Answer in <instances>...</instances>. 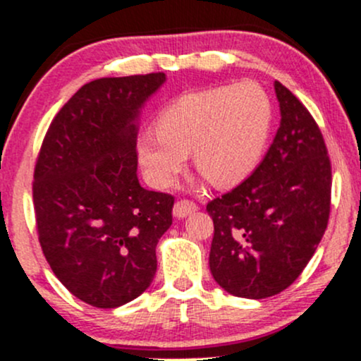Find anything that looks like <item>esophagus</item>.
I'll use <instances>...</instances> for the list:
<instances>
[{
	"instance_id": "34e87169",
	"label": "esophagus",
	"mask_w": 361,
	"mask_h": 361,
	"mask_svg": "<svg viewBox=\"0 0 361 361\" xmlns=\"http://www.w3.org/2000/svg\"><path fill=\"white\" fill-rule=\"evenodd\" d=\"M197 209H199V205H197L195 202L181 199V200H178L176 204H174L173 214H174V217H187L192 212H195Z\"/></svg>"
}]
</instances>
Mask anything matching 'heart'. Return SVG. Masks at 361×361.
<instances>
[{
    "label": "heart",
    "mask_w": 361,
    "mask_h": 361,
    "mask_svg": "<svg viewBox=\"0 0 361 361\" xmlns=\"http://www.w3.org/2000/svg\"><path fill=\"white\" fill-rule=\"evenodd\" d=\"M272 120V99L253 80L185 94L161 111L157 128L138 133V164L152 187L168 188L193 152L209 183L233 188L262 161Z\"/></svg>",
    "instance_id": "heart-1"
}]
</instances>
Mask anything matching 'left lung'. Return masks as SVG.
Returning a JSON list of instances; mask_svg holds the SVG:
<instances>
[{
    "label": "left lung",
    "mask_w": 361,
    "mask_h": 361,
    "mask_svg": "<svg viewBox=\"0 0 361 361\" xmlns=\"http://www.w3.org/2000/svg\"><path fill=\"white\" fill-rule=\"evenodd\" d=\"M281 125L243 183L207 204L209 265L229 295L260 300L286 290L307 267L331 212V161L314 116L281 82Z\"/></svg>",
    "instance_id": "8db88e82"
}]
</instances>
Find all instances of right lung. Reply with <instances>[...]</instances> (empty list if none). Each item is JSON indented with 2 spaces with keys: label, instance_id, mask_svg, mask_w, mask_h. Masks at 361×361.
Segmentation results:
<instances>
[{
  "label": "right lung",
  "instance_id": "right-lung-1",
  "mask_svg": "<svg viewBox=\"0 0 361 361\" xmlns=\"http://www.w3.org/2000/svg\"><path fill=\"white\" fill-rule=\"evenodd\" d=\"M164 73L89 82L54 116L34 169L39 243L63 286L97 308L140 296L174 197L140 187L137 121Z\"/></svg>",
  "mask_w": 361,
  "mask_h": 361
}]
</instances>
